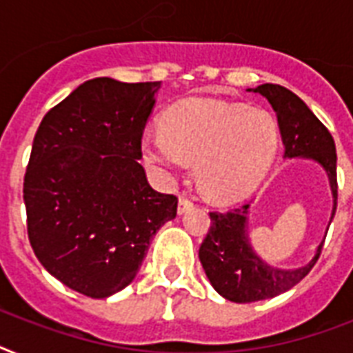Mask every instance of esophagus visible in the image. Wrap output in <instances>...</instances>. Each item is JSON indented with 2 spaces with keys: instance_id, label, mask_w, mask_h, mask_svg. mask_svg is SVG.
<instances>
[{
  "instance_id": "esophagus-1",
  "label": "esophagus",
  "mask_w": 353,
  "mask_h": 353,
  "mask_svg": "<svg viewBox=\"0 0 353 353\" xmlns=\"http://www.w3.org/2000/svg\"><path fill=\"white\" fill-rule=\"evenodd\" d=\"M194 207V199L192 198H188V196H179V207H177V212L179 214H185L187 210H190Z\"/></svg>"
}]
</instances>
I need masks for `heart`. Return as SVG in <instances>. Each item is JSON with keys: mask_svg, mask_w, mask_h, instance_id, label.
I'll use <instances>...</instances> for the list:
<instances>
[{"mask_svg": "<svg viewBox=\"0 0 353 353\" xmlns=\"http://www.w3.org/2000/svg\"><path fill=\"white\" fill-rule=\"evenodd\" d=\"M163 130L144 135L143 159L163 174L196 161V181L216 201H232L254 190L280 143L273 113L216 99L177 104L166 113Z\"/></svg>", "mask_w": 353, "mask_h": 353, "instance_id": "1", "label": "heart"}]
</instances>
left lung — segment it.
I'll list each match as a JSON object with an SVG mask.
<instances>
[{
    "label": "left lung",
    "mask_w": 353,
    "mask_h": 353,
    "mask_svg": "<svg viewBox=\"0 0 353 353\" xmlns=\"http://www.w3.org/2000/svg\"><path fill=\"white\" fill-rule=\"evenodd\" d=\"M273 106L284 143V157H307L317 161L328 174L334 194V220L337 209V154L328 128L319 121L302 99L279 84H262L254 88ZM210 214V229L199 247V260L207 279L227 301L247 304L263 301L291 290L306 276L321 256L323 243L315 256L302 268L280 269L269 265L252 251L247 236L249 205L232 210H214ZM330 220V221H332ZM326 238V236H324Z\"/></svg>",
    "instance_id": "obj_1"
}]
</instances>
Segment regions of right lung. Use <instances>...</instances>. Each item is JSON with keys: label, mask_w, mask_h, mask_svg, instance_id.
I'll use <instances>...</instances> for the list:
<instances>
[{"label": "right lung", "mask_w": 353, "mask_h": 353, "mask_svg": "<svg viewBox=\"0 0 353 353\" xmlns=\"http://www.w3.org/2000/svg\"><path fill=\"white\" fill-rule=\"evenodd\" d=\"M161 82L88 80L49 110L23 179L36 258L91 299L124 290L177 198L150 187L141 139Z\"/></svg>", "instance_id": "right-lung-1"}]
</instances>
